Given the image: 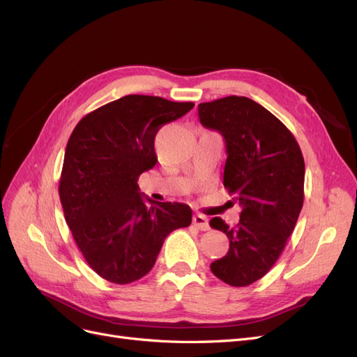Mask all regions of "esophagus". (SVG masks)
<instances>
[{
	"label": "esophagus",
	"mask_w": 357,
	"mask_h": 357,
	"mask_svg": "<svg viewBox=\"0 0 357 357\" xmlns=\"http://www.w3.org/2000/svg\"><path fill=\"white\" fill-rule=\"evenodd\" d=\"M193 225H195L199 231H208L210 229L208 220L202 214H195V215H193Z\"/></svg>",
	"instance_id": "obj_1"
}]
</instances>
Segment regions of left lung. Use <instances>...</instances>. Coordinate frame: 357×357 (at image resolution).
<instances>
[{"label": "left lung", "instance_id": "obj_1", "mask_svg": "<svg viewBox=\"0 0 357 357\" xmlns=\"http://www.w3.org/2000/svg\"><path fill=\"white\" fill-rule=\"evenodd\" d=\"M198 116L225 138L223 186L241 205L234 228L220 218L210 220L229 240L228 253L210 268L223 283L244 287L274 266L295 229L304 204V156L284 123L245 96L201 102Z\"/></svg>", "mask_w": 357, "mask_h": 357}]
</instances>
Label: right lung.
Wrapping results in <instances>:
<instances>
[{"label":"right lung","mask_w":357,"mask_h":357,"mask_svg":"<svg viewBox=\"0 0 357 357\" xmlns=\"http://www.w3.org/2000/svg\"><path fill=\"white\" fill-rule=\"evenodd\" d=\"M193 105L126 95L88 113L74 128L63 156L59 198L84 261L107 282L129 284L144 277L167 236L192 222L186 204H146L137 181L156 165L159 129Z\"/></svg>","instance_id":"add662e5"}]
</instances>
